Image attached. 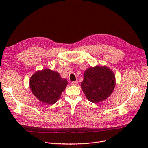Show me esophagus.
I'll return each mask as SVG.
<instances>
[{
  "label": "esophagus",
  "instance_id": "esophagus-1",
  "mask_svg": "<svg viewBox=\"0 0 148 148\" xmlns=\"http://www.w3.org/2000/svg\"><path fill=\"white\" fill-rule=\"evenodd\" d=\"M71 84L73 85V86H77L78 84V81H76V82H72L71 83Z\"/></svg>",
  "mask_w": 148,
  "mask_h": 148
}]
</instances>
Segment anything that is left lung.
Listing matches in <instances>:
<instances>
[{
    "label": "left lung",
    "instance_id": "8db88e82",
    "mask_svg": "<svg viewBox=\"0 0 148 148\" xmlns=\"http://www.w3.org/2000/svg\"><path fill=\"white\" fill-rule=\"evenodd\" d=\"M115 86L114 72L107 66L89 67L84 72L81 87L86 98L91 102L99 103L108 98Z\"/></svg>",
    "mask_w": 148,
    "mask_h": 148
}]
</instances>
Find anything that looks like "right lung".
<instances>
[{"instance_id": "obj_1", "label": "right lung", "mask_w": 148, "mask_h": 148, "mask_svg": "<svg viewBox=\"0 0 148 148\" xmlns=\"http://www.w3.org/2000/svg\"><path fill=\"white\" fill-rule=\"evenodd\" d=\"M68 82L60 74L49 69L38 70L29 80L31 92L37 99L46 104H53L59 99Z\"/></svg>"}]
</instances>
